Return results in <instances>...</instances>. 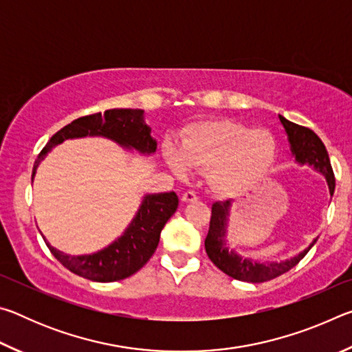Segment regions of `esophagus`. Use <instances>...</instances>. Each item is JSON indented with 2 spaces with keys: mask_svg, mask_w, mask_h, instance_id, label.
I'll use <instances>...</instances> for the list:
<instances>
[{
  "mask_svg": "<svg viewBox=\"0 0 352 352\" xmlns=\"http://www.w3.org/2000/svg\"><path fill=\"white\" fill-rule=\"evenodd\" d=\"M182 201L183 204H192V201H197V195H195L192 190H186V192L182 195Z\"/></svg>",
  "mask_w": 352,
  "mask_h": 352,
  "instance_id": "esophagus-1",
  "label": "esophagus"
}]
</instances>
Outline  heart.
<instances>
[{
	"label": "heart",
	"instance_id": "obj_1",
	"mask_svg": "<svg viewBox=\"0 0 352 352\" xmlns=\"http://www.w3.org/2000/svg\"><path fill=\"white\" fill-rule=\"evenodd\" d=\"M276 140L269 130L253 129L233 119H211L189 126L182 136V151L164 147L166 163L177 177L189 166L210 170V183L230 197L259 188L275 164Z\"/></svg>",
	"mask_w": 352,
	"mask_h": 352
}]
</instances>
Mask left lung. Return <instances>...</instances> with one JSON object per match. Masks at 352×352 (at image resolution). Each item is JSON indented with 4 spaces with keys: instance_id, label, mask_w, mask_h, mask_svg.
Wrapping results in <instances>:
<instances>
[{
    "instance_id": "left-lung-1",
    "label": "left lung",
    "mask_w": 352,
    "mask_h": 352,
    "mask_svg": "<svg viewBox=\"0 0 352 352\" xmlns=\"http://www.w3.org/2000/svg\"><path fill=\"white\" fill-rule=\"evenodd\" d=\"M279 121H281L285 135H287L292 157L295 158L298 164H306L314 170L320 172L326 178L329 194L332 195L333 189H336V178H333L329 155H327L323 142L311 129L290 122L281 115H279ZM231 206H233L231 200L212 204L210 230H208V236L205 239V250L208 258L212 261V264L217 269L231 278L239 279V281L264 283L283 275L305 258L318 239V237L314 239L311 245L302 250L301 253L285 261H254L252 258H245V256L236 253L233 248H230L228 241H226Z\"/></svg>"
}]
</instances>
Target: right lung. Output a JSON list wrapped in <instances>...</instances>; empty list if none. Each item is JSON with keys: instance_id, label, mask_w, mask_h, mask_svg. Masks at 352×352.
Instances as JSON below:
<instances>
[{"instance_id": "1", "label": "right lung", "mask_w": 352, "mask_h": 352, "mask_svg": "<svg viewBox=\"0 0 352 352\" xmlns=\"http://www.w3.org/2000/svg\"><path fill=\"white\" fill-rule=\"evenodd\" d=\"M85 136H104L118 142L129 151H136L142 155L157 152V141L151 136V127L144 122V111L133 109H113L94 115L82 116L65 126L62 130L47 141V144L35 160L32 169V180L41 160L52 147L62 144L65 140L85 138ZM178 208V197L175 192L146 194L142 197L138 212L132 222L109 247L91 254L71 256L46 242L47 248L54 258L67 267L69 272L82 278L96 283H113L119 279L132 276L141 267L147 264L158 247L160 234L172 214Z\"/></svg>"}]
</instances>
